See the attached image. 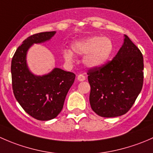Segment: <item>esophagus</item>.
<instances>
[{"label": "esophagus", "instance_id": "34e87169", "mask_svg": "<svg viewBox=\"0 0 153 153\" xmlns=\"http://www.w3.org/2000/svg\"><path fill=\"white\" fill-rule=\"evenodd\" d=\"M77 78H78V80L79 81H84V80H85V76L83 75H78Z\"/></svg>", "mask_w": 153, "mask_h": 153}]
</instances>
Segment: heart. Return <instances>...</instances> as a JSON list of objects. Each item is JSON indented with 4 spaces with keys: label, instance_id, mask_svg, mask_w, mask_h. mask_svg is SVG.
Returning a JSON list of instances; mask_svg holds the SVG:
<instances>
[{
    "label": "heart",
    "instance_id": "b5f03b06",
    "mask_svg": "<svg viewBox=\"0 0 153 153\" xmlns=\"http://www.w3.org/2000/svg\"><path fill=\"white\" fill-rule=\"evenodd\" d=\"M71 49L75 55H84L83 63L86 67L97 69L107 62L113 52L114 45L108 37L92 36L75 41ZM63 55L67 62L73 60V54L69 49H64Z\"/></svg>",
    "mask_w": 153,
    "mask_h": 153
}]
</instances>
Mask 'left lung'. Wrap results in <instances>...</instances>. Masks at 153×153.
<instances>
[{"mask_svg": "<svg viewBox=\"0 0 153 153\" xmlns=\"http://www.w3.org/2000/svg\"><path fill=\"white\" fill-rule=\"evenodd\" d=\"M87 74L92 110L104 118L121 116L132 107L142 89L143 55L124 35L123 45L113 59L103 67L89 69Z\"/></svg>", "mask_w": 153, "mask_h": 153, "instance_id": "1", "label": "left lung"}]
</instances>
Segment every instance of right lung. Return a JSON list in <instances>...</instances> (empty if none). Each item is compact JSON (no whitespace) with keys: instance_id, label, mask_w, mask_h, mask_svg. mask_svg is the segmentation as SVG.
Masks as SVG:
<instances>
[{"instance_id":"add662e5","label":"right lung","mask_w":153,"mask_h":153,"mask_svg":"<svg viewBox=\"0 0 153 153\" xmlns=\"http://www.w3.org/2000/svg\"><path fill=\"white\" fill-rule=\"evenodd\" d=\"M55 33V31L45 32L29 36L17 49L11 64L15 98L27 113L40 121L58 116L75 78L72 72L57 67L43 75H35L29 70L27 62L29 48L35 44L49 41Z\"/></svg>"}]
</instances>
